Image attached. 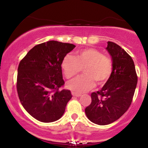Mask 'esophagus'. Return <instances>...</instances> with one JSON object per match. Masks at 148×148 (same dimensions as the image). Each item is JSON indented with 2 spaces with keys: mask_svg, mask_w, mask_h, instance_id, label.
<instances>
[{
  "mask_svg": "<svg viewBox=\"0 0 148 148\" xmlns=\"http://www.w3.org/2000/svg\"><path fill=\"white\" fill-rule=\"evenodd\" d=\"M72 95L74 97H80L81 95V94H79V93H77V92H72Z\"/></svg>",
  "mask_w": 148,
  "mask_h": 148,
  "instance_id": "esophagus-1",
  "label": "esophagus"
}]
</instances>
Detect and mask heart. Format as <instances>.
Listing matches in <instances>:
<instances>
[{
  "label": "heart",
  "instance_id": "obj_1",
  "mask_svg": "<svg viewBox=\"0 0 148 148\" xmlns=\"http://www.w3.org/2000/svg\"><path fill=\"white\" fill-rule=\"evenodd\" d=\"M62 69L67 79L77 75L84 69L85 75L70 81L67 87L73 91L84 92L90 90L95 85L105 83L111 76L113 62L96 49L88 48L76 53L75 56L67 54L62 61Z\"/></svg>",
  "mask_w": 148,
  "mask_h": 148
}]
</instances>
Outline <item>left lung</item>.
Segmentation results:
<instances>
[{"label": "left lung", "instance_id": "obj_1", "mask_svg": "<svg viewBox=\"0 0 148 148\" xmlns=\"http://www.w3.org/2000/svg\"><path fill=\"white\" fill-rule=\"evenodd\" d=\"M106 49L113 71L102 88L92 93L91 103L85 109L88 118L99 125L113 123L128 110L138 81L132 57L114 42H108Z\"/></svg>", "mask_w": 148, "mask_h": 148}]
</instances>
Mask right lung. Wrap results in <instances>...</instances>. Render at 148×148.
Instances as JSON below:
<instances>
[{"label":"right lung","mask_w":148,"mask_h":148,"mask_svg":"<svg viewBox=\"0 0 148 148\" xmlns=\"http://www.w3.org/2000/svg\"><path fill=\"white\" fill-rule=\"evenodd\" d=\"M75 47L69 43L49 41L30 49L18 67L16 90L22 106L43 123L60 119L72 98L63 87L62 61Z\"/></svg>","instance_id":"1"}]
</instances>
